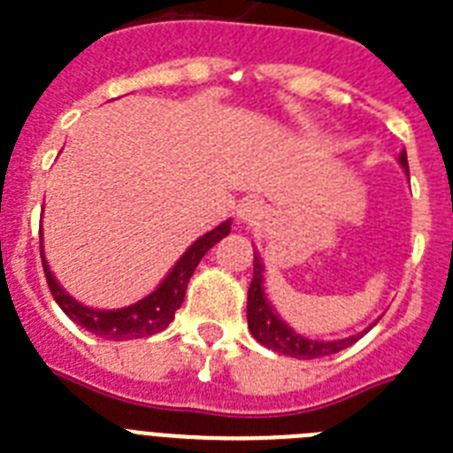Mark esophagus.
<instances>
[{"label": "esophagus", "mask_w": 453, "mask_h": 453, "mask_svg": "<svg viewBox=\"0 0 453 453\" xmlns=\"http://www.w3.org/2000/svg\"><path fill=\"white\" fill-rule=\"evenodd\" d=\"M263 204L258 199H242L240 209H237V219L242 223H256V220L263 219Z\"/></svg>", "instance_id": "obj_1"}]
</instances>
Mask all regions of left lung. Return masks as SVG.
Instances as JSON below:
<instances>
[{
	"label": "left lung",
	"mask_w": 453,
	"mask_h": 453,
	"mask_svg": "<svg viewBox=\"0 0 453 453\" xmlns=\"http://www.w3.org/2000/svg\"><path fill=\"white\" fill-rule=\"evenodd\" d=\"M402 169L409 173L407 152H400ZM263 263L261 256L254 251V280L249 284V298H247V322L251 336L261 345L270 348V350L282 352L289 357L296 359H317L341 352L343 348L352 345L362 334L355 336L341 338V341H317V338H308L294 331L289 324L284 322L282 317L277 315V310L270 305L268 296H265V277H263Z\"/></svg>",
	"instance_id": "left-lung-1"
}]
</instances>
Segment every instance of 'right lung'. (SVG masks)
I'll return each mask as SVG.
<instances>
[{
    "instance_id": "1",
    "label": "right lung",
    "mask_w": 453,
    "mask_h": 453,
    "mask_svg": "<svg viewBox=\"0 0 453 453\" xmlns=\"http://www.w3.org/2000/svg\"><path fill=\"white\" fill-rule=\"evenodd\" d=\"M230 226L233 220H223L220 226H216L211 233L202 234L197 242H192L188 251L176 261V265L169 270V275L164 277L162 284L157 287L152 294H148L141 301L131 303L127 308L119 310H96L88 308L84 303L74 301L58 280L53 277L51 268L44 258V247H42V265H44L46 282L51 289V296L60 305V310L65 312L73 322L84 326L87 331L96 334V336L108 338V341H131V338H145L152 336L157 331H162L169 326V322L176 315V310L180 308V303L185 298V289L190 282L192 273L202 261V256L209 249L220 242L226 234H230Z\"/></svg>"
}]
</instances>
